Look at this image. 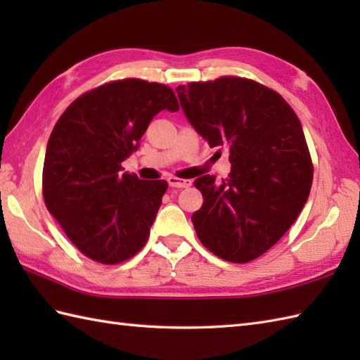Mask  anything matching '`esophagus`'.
Returning <instances> with one entry per match:
<instances>
[{
  "instance_id": "1",
  "label": "esophagus",
  "mask_w": 360,
  "mask_h": 360,
  "mask_svg": "<svg viewBox=\"0 0 360 360\" xmlns=\"http://www.w3.org/2000/svg\"><path fill=\"white\" fill-rule=\"evenodd\" d=\"M168 184H170L172 187H176V188H187L192 186V181L190 179H181V178H176V176H168Z\"/></svg>"
}]
</instances>
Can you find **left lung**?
I'll return each instance as SVG.
<instances>
[{
	"mask_svg": "<svg viewBox=\"0 0 360 360\" xmlns=\"http://www.w3.org/2000/svg\"><path fill=\"white\" fill-rule=\"evenodd\" d=\"M176 91L196 131L231 153L226 179L193 182L204 198L192 215L198 238L226 262L249 263L289 231L309 196L314 167L300 120L277 91L236 75Z\"/></svg>",
	"mask_w": 360,
	"mask_h": 360,
	"instance_id": "left-lung-1",
	"label": "left lung"
}]
</instances>
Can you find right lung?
Here are the masks:
<instances>
[{
  "label": "right lung",
  "instance_id": "add662e5",
  "mask_svg": "<svg viewBox=\"0 0 360 360\" xmlns=\"http://www.w3.org/2000/svg\"><path fill=\"white\" fill-rule=\"evenodd\" d=\"M162 110H179L170 86L122 79L75 98L52 129L43 165L44 204L93 262L124 263L148 240L168 184L122 173V162Z\"/></svg>",
  "mask_w": 360,
  "mask_h": 360
}]
</instances>
